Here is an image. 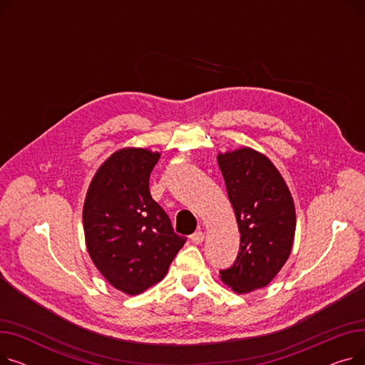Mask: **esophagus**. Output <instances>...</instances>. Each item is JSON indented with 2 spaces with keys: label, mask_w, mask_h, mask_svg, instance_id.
I'll list each match as a JSON object with an SVG mask.
<instances>
[{
  "label": "esophagus",
  "mask_w": 365,
  "mask_h": 365,
  "mask_svg": "<svg viewBox=\"0 0 365 365\" xmlns=\"http://www.w3.org/2000/svg\"><path fill=\"white\" fill-rule=\"evenodd\" d=\"M190 241L194 244H201L204 241V232L202 231H197L192 235H190Z\"/></svg>",
  "instance_id": "1"
}]
</instances>
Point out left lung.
<instances>
[{"instance_id":"8db88e82","label":"left lung","mask_w":365,"mask_h":365,"mask_svg":"<svg viewBox=\"0 0 365 365\" xmlns=\"http://www.w3.org/2000/svg\"><path fill=\"white\" fill-rule=\"evenodd\" d=\"M240 238V252L220 279L244 294L269 284L289 259L296 231L294 201L281 173L263 153L240 148L219 153Z\"/></svg>"}]
</instances>
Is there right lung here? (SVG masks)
I'll use <instances>...</instances> for the list:
<instances>
[{
  "mask_svg": "<svg viewBox=\"0 0 365 365\" xmlns=\"http://www.w3.org/2000/svg\"><path fill=\"white\" fill-rule=\"evenodd\" d=\"M160 152L124 148L99 167L88 186L83 223L88 255L115 289L136 296L160 282L186 242L149 192Z\"/></svg>",
  "mask_w": 365,
  "mask_h": 365,
  "instance_id": "add662e5",
  "label": "right lung"
}]
</instances>
